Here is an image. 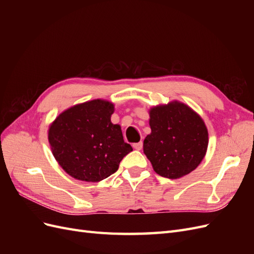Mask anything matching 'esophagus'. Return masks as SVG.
<instances>
[{
    "mask_svg": "<svg viewBox=\"0 0 254 254\" xmlns=\"http://www.w3.org/2000/svg\"><path fill=\"white\" fill-rule=\"evenodd\" d=\"M133 148L136 149V150H141L142 147H143V143L142 142H139V143H134L133 145Z\"/></svg>",
    "mask_w": 254,
    "mask_h": 254,
    "instance_id": "esophagus-1",
    "label": "esophagus"
}]
</instances>
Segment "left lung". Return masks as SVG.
I'll return each instance as SVG.
<instances>
[{
    "mask_svg": "<svg viewBox=\"0 0 254 254\" xmlns=\"http://www.w3.org/2000/svg\"><path fill=\"white\" fill-rule=\"evenodd\" d=\"M149 126L151 132L145 137L143 150L158 175L178 179L201 163L209 133L200 115L190 107L178 101L152 107Z\"/></svg>",
    "mask_w": 254,
    "mask_h": 254,
    "instance_id": "8db88e82",
    "label": "left lung"
}]
</instances>
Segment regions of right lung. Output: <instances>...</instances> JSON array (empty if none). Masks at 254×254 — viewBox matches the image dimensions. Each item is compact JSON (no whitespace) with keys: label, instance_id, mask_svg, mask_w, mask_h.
Masks as SVG:
<instances>
[{"label":"right lung","instance_id":"obj_1","mask_svg":"<svg viewBox=\"0 0 254 254\" xmlns=\"http://www.w3.org/2000/svg\"><path fill=\"white\" fill-rule=\"evenodd\" d=\"M114 104L93 99L61 112L49 128L54 158L73 178L99 182L118 171L132 151L124 142L121 126L112 124Z\"/></svg>","mask_w":254,"mask_h":254}]
</instances>
